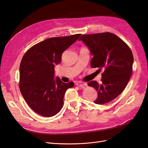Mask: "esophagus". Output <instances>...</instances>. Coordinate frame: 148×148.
<instances>
[{"label": "esophagus", "instance_id": "1", "mask_svg": "<svg viewBox=\"0 0 148 148\" xmlns=\"http://www.w3.org/2000/svg\"><path fill=\"white\" fill-rule=\"evenodd\" d=\"M75 84L77 85L78 86H80V87H83V86H87V83H83L82 82H78L75 83Z\"/></svg>", "mask_w": 148, "mask_h": 148}]
</instances>
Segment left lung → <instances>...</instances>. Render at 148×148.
<instances>
[{
    "label": "left lung",
    "instance_id": "8db88e82",
    "mask_svg": "<svg viewBox=\"0 0 148 148\" xmlns=\"http://www.w3.org/2000/svg\"><path fill=\"white\" fill-rule=\"evenodd\" d=\"M93 56L92 68L104 70L101 83L91 81L88 83L97 91V104L114 100L126 87L132 73L133 56L123 41L111 33L82 35L79 38Z\"/></svg>",
    "mask_w": 148,
    "mask_h": 148
}]
</instances>
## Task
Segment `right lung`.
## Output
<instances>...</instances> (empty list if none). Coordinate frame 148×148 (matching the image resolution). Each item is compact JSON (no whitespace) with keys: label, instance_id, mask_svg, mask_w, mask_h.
I'll return each mask as SVG.
<instances>
[{"label":"right lung","instance_id":"obj_1","mask_svg":"<svg viewBox=\"0 0 148 148\" xmlns=\"http://www.w3.org/2000/svg\"><path fill=\"white\" fill-rule=\"evenodd\" d=\"M80 34L46 39L25 53L20 66V89L30 108L43 117L59 113L64 104L66 91L74 83L55 78L54 67L62 55L77 41Z\"/></svg>","mask_w":148,"mask_h":148}]
</instances>
